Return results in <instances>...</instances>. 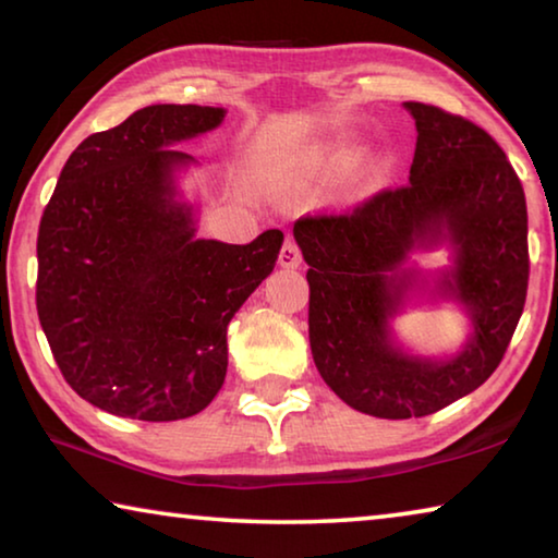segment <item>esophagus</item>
<instances>
[{"label":"esophagus","mask_w":558,"mask_h":558,"mask_svg":"<svg viewBox=\"0 0 558 558\" xmlns=\"http://www.w3.org/2000/svg\"><path fill=\"white\" fill-rule=\"evenodd\" d=\"M278 263H280V268H288V270H295V268L302 266V253H300L295 241L288 239L286 243H282V251H280Z\"/></svg>","instance_id":"34e87169"}]
</instances>
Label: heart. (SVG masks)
<instances>
[{
    "label": "heart",
    "mask_w": 558,
    "mask_h": 558,
    "mask_svg": "<svg viewBox=\"0 0 558 558\" xmlns=\"http://www.w3.org/2000/svg\"><path fill=\"white\" fill-rule=\"evenodd\" d=\"M362 153H364V145L359 143V137L339 135L323 149V167L332 169V172H342V169L354 167L359 162V157H362Z\"/></svg>",
    "instance_id": "heart-1"
}]
</instances>
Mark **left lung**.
<instances>
[{"label": "left lung", "mask_w": 558, "mask_h": 558, "mask_svg": "<svg viewBox=\"0 0 558 558\" xmlns=\"http://www.w3.org/2000/svg\"><path fill=\"white\" fill-rule=\"evenodd\" d=\"M415 120L409 186L344 216H307L292 235L310 266V347L319 376L354 411L421 418L462 399L502 362L529 280L526 202L512 165L470 120L403 102ZM446 250L421 269L413 252ZM415 301H452L469 317L460 350L403 348L392 319Z\"/></svg>", "instance_id": "obj_1"}]
</instances>
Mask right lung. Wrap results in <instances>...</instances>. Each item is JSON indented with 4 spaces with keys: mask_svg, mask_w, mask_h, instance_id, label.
I'll return each instance as SVG.
<instances>
[{
    "mask_svg": "<svg viewBox=\"0 0 558 558\" xmlns=\"http://www.w3.org/2000/svg\"><path fill=\"white\" fill-rule=\"evenodd\" d=\"M226 110L149 106L73 149L41 216L36 310L71 389L122 418L179 421L226 379V327L276 268L282 231L199 239L177 145Z\"/></svg>",
    "mask_w": 558,
    "mask_h": 558,
    "instance_id": "1",
    "label": "right lung"
}]
</instances>
